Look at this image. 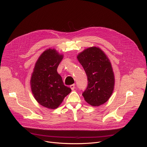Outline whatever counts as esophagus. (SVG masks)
Instances as JSON below:
<instances>
[{
    "label": "esophagus",
    "mask_w": 147,
    "mask_h": 147,
    "mask_svg": "<svg viewBox=\"0 0 147 147\" xmlns=\"http://www.w3.org/2000/svg\"><path fill=\"white\" fill-rule=\"evenodd\" d=\"M70 88H71L72 90H74V89L75 88V84H73L71 85V86H70Z\"/></svg>",
    "instance_id": "1"
}]
</instances>
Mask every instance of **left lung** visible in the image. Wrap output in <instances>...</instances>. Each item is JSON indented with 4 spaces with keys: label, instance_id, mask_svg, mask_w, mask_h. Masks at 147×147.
<instances>
[{
    "label": "left lung",
    "instance_id": "obj_1",
    "mask_svg": "<svg viewBox=\"0 0 147 147\" xmlns=\"http://www.w3.org/2000/svg\"><path fill=\"white\" fill-rule=\"evenodd\" d=\"M77 59L88 79V86L82 96L92 106L101 105L109 99L114 89V74L109 59L96 47L84 50Z\"/></svg>",
    "mask_w": 147,
    "mask_h": 147
}]
</instances>
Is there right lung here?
<instances>
[{
  "mask_svg": "<svg viewBox=\"0 0 147 147\" xmlns=\"http://www.w3.org/2000/svg\"><path fill=\"white\" fill-rule=\"evenodd\" d=\"M63 55L52 49L42 53L37 60L31 79L32 92L42 106L56 109L71 90L64 85L57 71Z\"/></svg>",
  "mask_w": 147,
  "mask_h": 147,
  "instance_id": "right-lung-1",
  "label": "right lung"
}]
</instances>
